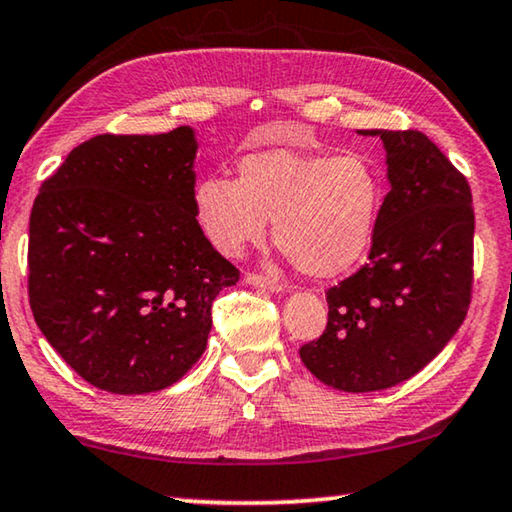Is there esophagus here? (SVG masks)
Returning a JSON list of instances; mask_svg holds the SVG:
<instances>
[{
	"instance_id": "34e87169",
	"label": "esophagus",
	"mask_w": 512,
	"mask_h": 512,
	"mask_svg": "<svg viewBox=\"0 0 512 512\" xmlns=\"http://www.w3.org/2000/svg\"><path fill=\"white\" fill-rule=\"evenodd\" d=\"M246 282L253 287H259V289H269V292H282V289H285V285H282L278 278L262 276V273H248Z\"/></svg>"
}]
</instances>
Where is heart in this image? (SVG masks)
I'll list each match as a JSON object with an SVG mask.
<instances>
[{
  "label": "heart",
  "instance_id": "b5f03b06",
  "mask_svg": "<svg viewBox=\"0 0 512 512\" xmlns=\"http://www.w3.org/2000/svg\"><path fill=\"white\" fill-rule=\"evenodd\" d=\"M384 174L375 160L347 151L264 149L239 160V177H204L195 220L218 253L239 255L273 236L312 278L352 271L375 241L384 211Z\"/></svg>",
  "mask_w": 512,
  "mask_h": 512
}]
</instances>
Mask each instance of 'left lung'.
<instances>
[{
    "label": "left lung",
    "instance_id": "1",
    "mask_svg": "<svg viewBox=\"0 0 512 512\" xmlns=\"http://www.w3.org/2000/svg\"><path fill=\"white\" fill-rule=\"evenodd\" d=\"M358 135L381 137L391 190L368 264L326 292V331L299 354L322 384L370 393L421 372L462 326L474 207L467 179L421 131Z\"/></svg>",
    "mask_w": 512,
    "mask_h": 512
}]
</instances>
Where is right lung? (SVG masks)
I'll return each instance as SVG.
<instances>
[{
    "label": "right lung",
    "instance_id": "1",
    "mask_svg": "<svg viewBox=\"0 0 512 512\" xmlns=\"http://www.w3.org/2000/svg\"><path fill=\"white\" fill-rule=\"evenodd\" d=\"M190 126L96 135L43 181L29 218V305L91 386L163 391L207 349L211 303L239 282L195 220Z\"/></svg>",
    "mask_w": 512,
    "mask_h": 512
}]
</instances>
